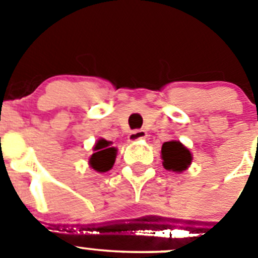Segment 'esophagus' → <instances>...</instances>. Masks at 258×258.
Instances as JSON below:
<instances>
[{"mask_svg": "<svg viewBox=\"0 0 258 258\" xmlns=\"http://www.w3.org/2000/svg\"><path fill=\"white\" fill-rule=\"evenodd\" d=\"M146 137H147V133L141 129V131L132 132V133L127 136V141H129V142H138V141L141 140H145Z\"/></svg>", "mask_w": 258, "mask_h": 258, "instance_id": "esophagus-1", "label": "esophagus"}]
</instances>
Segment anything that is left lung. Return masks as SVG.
<instances>
[{"instance_id":"left-lung-1","label":"left lung","mask_w":258,"mask_h":258,"mask_svg":"<svg viewBox=\"0 0 258 258\" xmlns=\"http://www.w3.org/2000/svg\"><path fill=\"white\" fill-rule=\"evenodd\" d=\"M161 159L163 166L166 170L175 173H182L192 163V154L179 141L164 142L161 147Z\"/></svg>"}]
</instances>
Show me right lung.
<instances>
[{"label":"right lung","instance_id":"1","mask_svg":"<svg viewBox=\"0 0 258 258\" xmlns=\"http://www.w3.org/2000/svg\"><path fill=\"white\" fill-rule=\"evenodd\" d=\"M112 142L99 138L94 145V154L89 157V165L98 173L108 172L113 166L117 155V149L111 147Z\"/></svg>","mask_w":258,"mask_h":258}]
</instances>
